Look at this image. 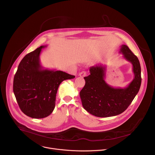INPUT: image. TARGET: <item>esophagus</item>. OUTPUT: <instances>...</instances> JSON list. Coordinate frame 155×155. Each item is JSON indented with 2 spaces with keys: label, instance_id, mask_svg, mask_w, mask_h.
Segmentation results:
<instances>
[{
  "label": "esophagus",
  "instance_id": "34e87169",
  "mask_svg": "<svg viewBox=\"0 0 155 155\" xmlns=\"http://www.w3.org/2000/svg\"><path fill=\"white\" fill-rule=\"evenodd\" d=\"M86 75V71H83V72H80V73L79 74V76L81 77H85Z\"/></svg>",
  "mask_w": 155,
  "mask_h": 155
}]
</instances>
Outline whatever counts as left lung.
I'll list each match as a JSON object with an SVG mask.
<instances>
[{
  "mask_svg": "<svg viewBox=\"0 0 155 155\" xmlns=\"http://www.w3.org/2000/svg\"><path fill=\"white\" fill-rule=\"evenodd\" d=\"M132 65L134 77L125 87H114L105 81L106 67L102 64L90 68V75L84 77L85 85L80 92L82 105L90 114L110 117L121 114L133 101L141 85V68L137 57L127 46L122 45L120 51Z\"/></svg>",
  "mask_w": 155,
  "mask_h": 155,
  "instance_id": "8db88e82",
  "label": "left lung"
}]
</instances>
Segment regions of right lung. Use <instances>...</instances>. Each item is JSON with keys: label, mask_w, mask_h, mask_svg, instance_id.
<instances>
[{"label": "right lung", "mask_w": 155, "mask_h": 155, "mask_svg": "<svg viewBox=\"0 0 155 155\" xmlns=\"http://www.w3.org/2000/svg\"><path fill=\"white\" fill-rule=\"evenodd\" d=\"M41 46L26 54L20 62L13 80V93L18 105L32 118L49 116L55 107L59 84L74 75L63 71L43 69L40 64Z\"/></svg>", "instance_id": "1"}]
</instances>
